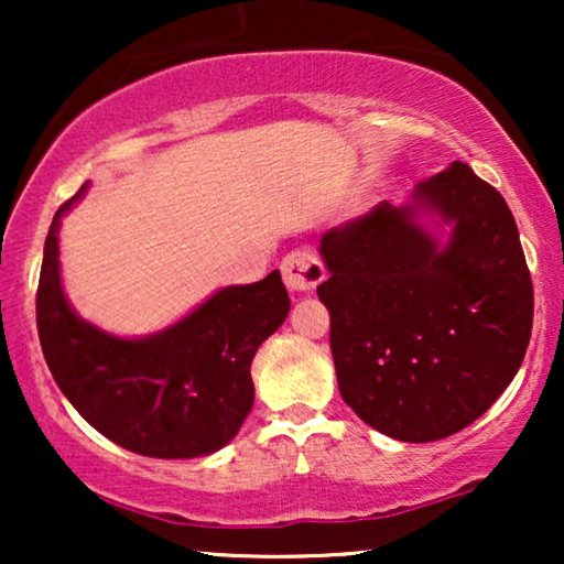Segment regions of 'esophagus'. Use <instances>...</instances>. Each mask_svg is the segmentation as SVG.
Here are the masks:
<instances>
[{
  "label": "esophagus",
  "instance_id": "esophagus-1",
  "mask_svg": "<svg viewBox=\"0 0 564 564\" xmlns=\"http://www.w3.org/2000/svg\"><path fill=\"white\" fill-rule=\"evenodd\" d=\"M282 280L288 284L290 292H297V295H307L318 284L326 280V269L313 253L307 251H290L288 257L282 259Z\"/></svg>",
  "mask_w": 564,
  "mask_h": 564
}]
</instances>
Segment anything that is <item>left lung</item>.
I'll return each instance as SVG.
<instances>
[{
	"label": "left lung",
	"mask_w": 564,
	"mask_h": 564,
	"mask_svg": "<svg viewBox=\"0 0 564 564\" xmlns=\"http://www.w3.org/2000/svg\"><path fill=\"white\" fill-rule=\"evenodd\" d=\"M344 403L408 444L480 419L519 372L534 290L506 199L454 161L321 238Z\"/></svg>",
	"instance_id": "8db88e82"
}]
</instances>
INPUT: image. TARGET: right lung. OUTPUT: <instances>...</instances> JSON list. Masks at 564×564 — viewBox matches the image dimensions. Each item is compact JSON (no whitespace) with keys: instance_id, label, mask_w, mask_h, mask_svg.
<instances>
[{"instance_id":"add662e5","label":"right lung","mask_w":564,"mask_h":564,"mask_svg":"<svg viewBox=\"0 0 564 564\" xmlns=\"http://www.w3.org/2000/svg\"><path fill=\"white\" fill-rule=\"evenodd\" d=\"M89 182L53 215L35 311L53 380L84 421L122 449L159 459L218 452L253 405V354L290 313L280 272L230 284L156 334L122 338L84 321L61 284V218Z\"/></svg>"}]
</instances>
